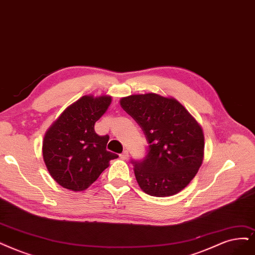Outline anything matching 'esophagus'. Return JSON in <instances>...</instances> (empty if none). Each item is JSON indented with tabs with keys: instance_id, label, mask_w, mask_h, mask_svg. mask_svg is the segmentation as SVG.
<instances>
[{
	"instance_id": "obj_1",
	"label": "esophagus",
	"mask_w": 255,
	"mask_h": 255,
	"mask_svg": "<svg viewBox=\"0 0 255 255\" xmlns=\"http://www.w3.org/2000/svg\"><path fill=\"white\" fill-rule=\"evenodd\" d=\"M120 156H121V158H123V159H128L129 153H128L127 150H125V151H123V152L120 154Z\"/></svg>"
}]
</instances>
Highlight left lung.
Instances as JSON below:
<instances>
[{
    "label": "left lung",
    "instance_id": "1",
    "mask_svg": "<svg viewBox=\"0 0 255 255\" xmlns=\"http://www.w3.org/2000/svg\"><path fill=\"white\" fill-rule=\"evenodd\" d=\"M120 103L142 128L148 143L146 157L132 162L140 189L157 197L182 191L203 163L201 125L174 98L132 94L122 98Z\"/></svg>",
    "mask_w": 255,
    "mask_h": 255
}]
</instances>
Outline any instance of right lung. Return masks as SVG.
<instances>
[{
	"mask_svg": "<svg viewBox=\"0 0 255 255\" xmlns=\"http://www.w3.org/2000/svg\"><path fill=\"white\" fill-rule=\"evenodd\" d=\"M110 96H84L66 108L46 131L43 158L53 180L72 191H84L98 180L118 154L107 151L109 135L94 124L106 112Z\"/></svg>",
	"mask_w": 255,
	"mask_h": 255,
	"instance_id": "right-lung-1",
	"label": "right lung"
}]
</instances>
